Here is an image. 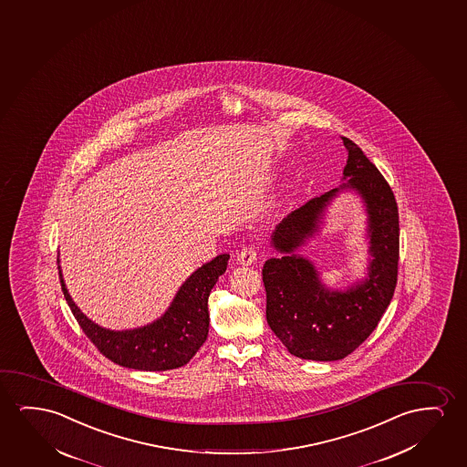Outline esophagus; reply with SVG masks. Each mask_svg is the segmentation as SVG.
<instances>
[{
  "instance_id": "1",
  "label": "esophagus",
  "mask_w": 467,
  "mask_h": 467,
  "mask_svg": "<svg viewBox=\"0 0 467 467\" xmlns=\"http://www.w3.org/2000/svg\"><path fill=\"white\" fill-rule=\"evenodd\" d=\"M257 251L254 248H244V250L238 253L237 261L242 265H251V264L256 263Z\"/></svg>"
}]
</instances>
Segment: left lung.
Returning <instances> with one entry per match:
<instances>
[{"label":"left lung","instance_id":"1","mask_svg":"<svg viewBox=\"0 0 467 467\" xmlns=\"http://www.w3.org/2000/svg\"><path fill=\"white\" fill-rule=\"evenodd\" d=\"M342 142L348 150L344 182L276 225L270 246L282 256L264 264L267 323L289 354L304 360H341L354 352L375 331L397 285L400 229L394 193L358 145L348 138ZM344 191H354L368 214L369 265L365 277L333 290L298 251L321 231L326 211Z\"/></svg>","mask_w":467,"mask_h":467}]
</instances>
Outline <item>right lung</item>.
I'll return each instance as SVG.
<instances>
[{
	"label": "right lung",
	"mask_w": 467,
	"mask_h": 467,
	"mask_svg": "<svg viewBox=\"0 0 467 467\" xmlns=\"http://www.w3.org/2000/svg\"><path fill=\"white\" fill-rule=\"evenodd\" d=\"M229 257L219 254L192 272L163 316L132 329L104 328L88 318L73 303L59 265L60 285L77 322L100 354L125 368L166 371L184 367L206 341L210 331L208 297L227 269Z\"/></svg>",
	"instance_id": "right-lung-1"
}]
</instances>
